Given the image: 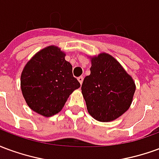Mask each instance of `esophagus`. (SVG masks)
<instances>
[{"label":"esophagus","mask_w":159,"mask_h":159,"mask_svg":"<svg viewBox=\"0 0 159 159\" xmlns=\"http://www.w3.org/2000/svg\"><path fill=\"white\" fill-rule=\"evenodd\" d=\"M77 79H78V81H79V83H81V84H82V83H83V79H84V76H80L79 77L77 78Z\"/></svg>","instance_id":"obj_1"}]
</instances>
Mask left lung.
<instances>
[{"instance_id":"obj_1","label":"left lung","mask_w":159,"mask_h":159,"mask_svg":"<svg viewBox=\"0 0 159 159\" xmlns=\"http://www.w3.org/2000/svg\"><path fill=\"white\" fill-rule=\"evenodd\" d=\"M90 75L83 80L82 93L89 113L100 122H110L129 108L135 85L113 57L100 53L92 59Z\"/></svg>"}]
</instances>
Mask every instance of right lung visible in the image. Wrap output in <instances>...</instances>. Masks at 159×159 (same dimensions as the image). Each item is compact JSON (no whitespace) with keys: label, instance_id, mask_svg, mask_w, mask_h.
I'll return each mask as SVG.
<instances>
[{"label":"right lung","instance_id":"add662e5","mask_svg":"<svg viewBox=\"0 0 159 159\" xmlns=\"http://www.w3.org/2000/svg\"><path fill=\"white\" fill-rule=\"evenodd\" d=\"M66 54L54 46L36 53L21 75L23 95L31 109L44 117L58 113L68 97L80 87Z\"/></svg>","mask_w":159,"mask_h":159}]
</instances>
